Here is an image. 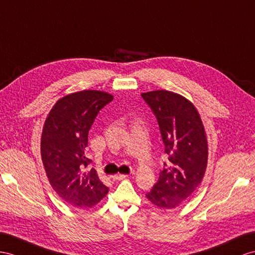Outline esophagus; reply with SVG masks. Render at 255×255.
Here are the masks:
<instances>
[{
    "mask_svg": "<svg viewBox=\"0 0 255 255\" xmlns=\"http://www.w3.org/2000/svg\"><path fill=\"white\" fill-rule=\"evenodd\" d=\"M127 178V175L126 174H115V175H113V179L114 180H124V179H126Z\"/></svg>",
    "mask_w": 255,
    "mask_h": 255,
    "instance_id": "esophagus-1",
    "label": "esophagus"
}]
</instances>
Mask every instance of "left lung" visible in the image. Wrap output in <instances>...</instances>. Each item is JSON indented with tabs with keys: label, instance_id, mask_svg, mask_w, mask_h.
I'll return each mask as SVG.
<instances>
[{
	"label": "left lung",
	"instance_id": "1",
	"mask_svg": "<svg viewBox=\"0 0 255 255\" xmlns=\"http://www.w3.org/2000/svg\"><path fill=\"white\" fill-rule=\"evenodd\" d=\"M141 96L157 120L169 160L146 198L156 207L172 209L190 197L204 178L208 161L205 128L197 110L184 97L168 90Z\"/></svg>",
	"mask_w": 255,
	"mask_h": 255
}]
</instances>
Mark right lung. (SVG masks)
<instances>
[{
  "instance_id": "right-lung-1",
  "label": "right lung",
  "mask_w": 255,
  "mask_h": 255,
  "mask_svg": "<svg viewBox=\"0 0 255 255\" xmlns=\"http://www.w3.org/2000/svg\"><path fill=\"white\" fill-rule=\"evenodd\" d=\"M113 96L83 90L57 101L44 124L41 155L50 185L68 205L91 208L109 192L94 168L85 170L88 131L99 111Z\"/></svg>"
}]
</instances>
